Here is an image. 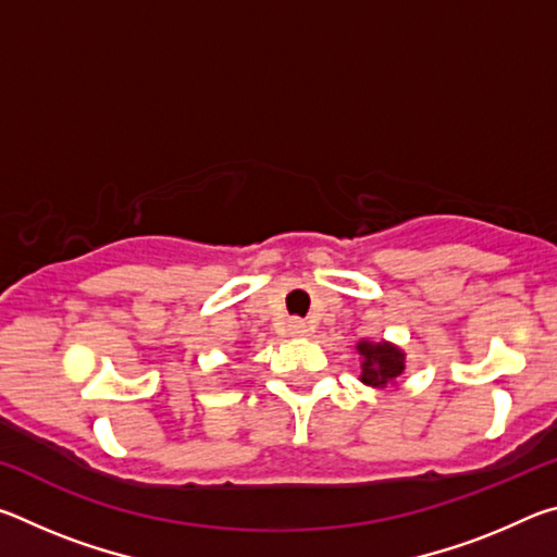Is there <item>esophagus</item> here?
<instances>
[{
	"instance_id": "esophagus-1",
	"label": "esophagus",
	"mask_w": 557,
	"mask_h": 557,
	"mask_svg": "<svg viewBox=\"0 0 557 557\" xmlns=\"http://www.w3.org/2000/svg\"><path fill=\"white\" fill-rule=\"evenodd\" d=\"M287 332H289V336H307L312 329H309L307 322H301V319H289Z\"/></svg>"
}]
</instances>
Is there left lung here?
<instances>
[{
    "instance_id": "obj_1",
    "label": "left lung",
    "mask_w": 557,
    "mask_h": 557,
    "mask_svg": "<svg viewBox=\"0 0 557 557\" xmlns=\"http://www.w3.org/2000/svg\"><path fill=\"white\" fill-rule=\"evenodd\" d=\"M356 351L361 356V383L371 388H395V383L405 371V351L393 342H363L356 344Z\"/></svg>"
}]
</instances>
